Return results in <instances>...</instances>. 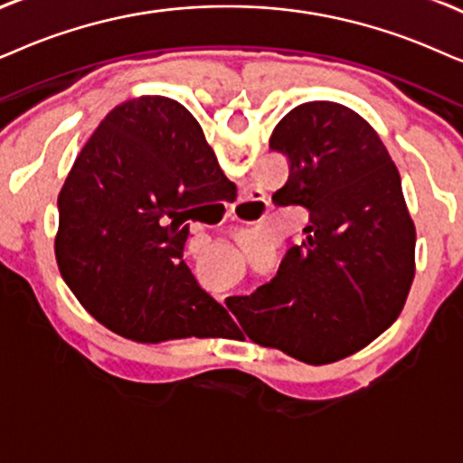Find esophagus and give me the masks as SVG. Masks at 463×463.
Listing matches in <instances>:
<instances>
[{"instance_id":"1","label":"esophagus","mask_w":463,"mask_h":463,"mask_svg":"<svg viewBox=\"0 0 463 463\" xmlns=\"http://www.w3.org/2000/svg\"><path fill=\"white\" fill-rule=\"evenodd\" d=\"M251 203H256V198H254V194H251V192H248L245 198H241V203H239V207H245V204H251Z\"/></svg>"}]
</instances>
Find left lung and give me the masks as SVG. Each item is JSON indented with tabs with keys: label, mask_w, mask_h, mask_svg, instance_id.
<instances>
[{
	"label": "left lung",
	"mask_w": 463,
	"mask_h": 463,
	"mask_svg": "<svg viewBox=\"0 0 463 463\" xmlns=\"http://www.w3.org/2000/svg\"><path fill=\"white\" fill-rule=\"evenodd\" d=\"M269 147L290 162L273 201L307 209V237L271 282L226 306L256 344L325 365L365 348L400 316L414 278V222L387 147L348 107L299 104Z\"/></svg>",
	"instance_id": "1"
}]
</instances>
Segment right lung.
<instances>
[{"label": "right lung", "mask_w": 463, "mask_h": 463, "mask_svg": "<svg viewBox=\"0 0 463 463\" xmlns=\"http://www.w3.org/2000/svg\"><path fill=\"white\" fill-rule=\"evenodd\" d=\"M185 107L140 96L115 107L60 192L55 256L98 323L137 342L226 337L235 323L184 262L188 220L235 192Z\"/></svg>", "instance_id": "1"}]
</instances>
